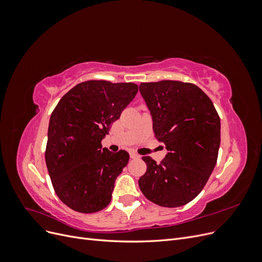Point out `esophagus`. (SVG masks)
<instances>
[{
    "instance_id": "1",
    "label": "esophagus",
    "mask_w": 262,
    "mask_h": 262,
    "mask_svg": "<svg viewBox=\"0 0 262 262\" xmlns=\"http://www.w3.org/2000/svg\"><path fill=\"white\" fill-rule=\"evenodd\" d=\"M130 157H131V158H139L140 155L137 154V153H134V152H131V153H130Z\"/></svg>"
}]
</instances>
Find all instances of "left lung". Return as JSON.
<instances>
[{"mask_svg": "<svg viewBox=\"0 0 262 262\" xmlns=\"http://www.w3.org/2000/svg\"><path fill=\"white\" fill-rule=\"evenodd\" d=\"M140 92L152 114L155 138L168 153L160 164L142 157L146 171L139 187L160 207H181L201 192L216 164L219 114L208 95L192 83H141Z\"/></svg>", "mask_w": 262, "mask_h": 262, "instance_id": "left-lung-1", "label": "left lung"}]
</instances>
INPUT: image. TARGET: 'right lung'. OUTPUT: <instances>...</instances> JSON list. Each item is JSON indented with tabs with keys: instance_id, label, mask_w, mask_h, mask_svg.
I'll list each match as a JSON object with an SVG mask.
<instances>
[{
	"instance_id": "obj_1",
	"label": "right lung",
	"mask_w": 262,
	"mask_h": 262,
	"mask_svg": "<svg viewBox=\"0 0 262 262\" xmlns=\"http://www.w3.org/2000/svg\"><path fill=\"white\" fill-rule=\"evenodd\" d=\"M134 83L91 80L70 90L50 117L46 164L59 199L80 213H95L112 201L115 180L129 154L101 147V139L138 93Z\"/></svg>"
}]
</instances>
